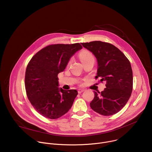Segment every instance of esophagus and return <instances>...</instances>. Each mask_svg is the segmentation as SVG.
Listing matches in <instances>:
<instances>
[{
	"instance_id": "1",
	"label": "esophagus",
	"mask_w": 152,
	"mask_h": 152,
	"mask_svg": "<svg viewBox=\"0 0 152 152\" xmlns=\"http://www.w3.org/2000/svg\"><path fill=\"white\" fill-rule=\"evenodd\" d=\"M84 89H81V88H80V89H78V90H77V91H78V93H82L83 91H84Z\"/></svg>"
}]
</instances>
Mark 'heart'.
Returning a JSON list of instances; mask_svg holds the SVG:
<instances>
[{"mask_svg":"<svg viewBox=\"0 0 152 152\" xmlns=\"http://www.w3.org/2000/svg\"><path fill=\"white\" fill-rule=\"evenodd\" d=\"M79 58L82 62H84L91 59H94V57L92 55V54L87 50H83L82 52H80V53L79 54ZM70 62L71 61L69 62V64L70 63Z\"/></svg>","mask_w":152,"mask_h":152,"instance_id":"1","label":"heart"}]
</instances>
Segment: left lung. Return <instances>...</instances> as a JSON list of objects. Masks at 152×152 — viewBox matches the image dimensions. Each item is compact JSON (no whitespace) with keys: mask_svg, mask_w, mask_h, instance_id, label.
<instances>
[{"mask_svg":"<svg viewBox=\"0 0 152 152\" xmlns=\"http://www.w3.org/2000/svg\"><path fill=\"white\" fill-rule=\"evenodd\" d=\"M90 51L97 61L96 78L106 82L101 93L94 91L90 107L102 115L117 113L129 100L133 88V73L131 63L117 48L100 41L81 43Z\"/></svg>","mask_w":152,"mask_h":152,"instance_id":"left-lung-1","label":"left lung"}]
</instances>
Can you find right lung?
<instances>
[{
  "label": "right lung",
  "mask_w": 152,
  "mask_h": 152,
  "mask_svg": "<svg viewBox=\"0 0 152 152\" xmlns=\"http://www.w3.org/2000/svg\"><path fill=\"white\" fill-rule=\"evenodd\" d=\"M82 48L79 43L52 45L38 52L29 61L25 79L26 94L35 110L43 117L56 119L72 107L77 91L59 88L58 75Z\"/></svg>",
  "instance_id": "obj_1"
}]
</instances>
